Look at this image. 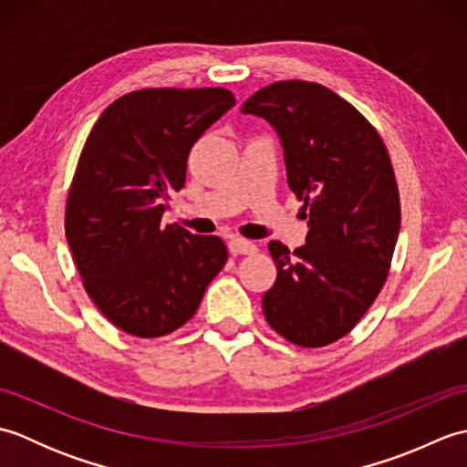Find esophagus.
<instances>
[{"label":"esophagus","mask_w":467,"mask_h":467,"mask_svg":"<svg viewBox=\"0 0 467 467\" xmlns=\"http://www.w3.org/2000/svg\"><path fill=\"white\" fill-rule=\"evenodd\" d=\"M228 251L231 254L239 256V254H253L256 251V246L251 241H243V239H231L228 241Z\"/></svg>","instance_id":"1"}]
</instances>
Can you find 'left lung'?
I'll return each instance as SVG.
<instances>
[{
    "label": "left lung",
    "mask_w": 467,
    "mask_h": 467,
    "mask_svg": "<svg viewBox=\"0 0 467 467\" xmlns=\"http://www.w3.org/2000/svg\"><path fill=\"white\" fill-rule=\"evenodd\" d=\"M241 112L279 136L286 182L309 226L293 253L269 243L276 281L263 295L265 317L295 345H329L369 309L389 271L401 224L389 154L375 128L319 84H271Z\"/></svg>",
    "instance_id": "obj_1"
}]
</instances>
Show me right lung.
<instances>
[{
  "mask_svg": "<svg viewBox=\"0 0 467 467\" xmlns=\"http://www.w3.org/2000/svg\"><path fill=\"white\" fill-rule=\"evenodd\" d=\"M234 106L224 88H152L98 118L76 168L66 239L88 295L118 329L176 331L196 313L228 253L218 236L162 226L194 142Z\"/></svg>",
  "mask_w": 467,
  "mask_h": 467,
  "instance_id": "right-lung-1",
  "label": "right lung"
}]
</instances>
